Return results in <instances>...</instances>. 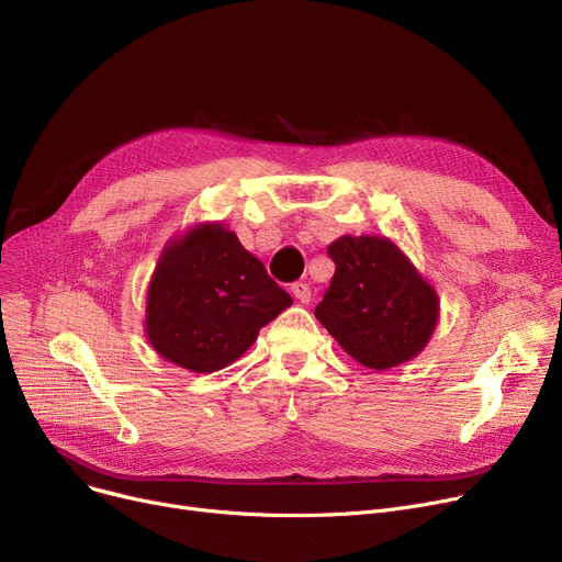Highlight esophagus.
<instances>
[{"mask_svg": "<svg viewBox=\"0 0 562 562\" xmlns=\"http://www.w3.org/2000/svg\"><path fill=\"white\" fill-rule=\"evenodd\" d=\"M291 296L296 299L301 305H310L312 301V289L305 282H293L291 284Z\"/></svg>", "mask_w": 562, "mask_h": 562, "instance_id": "obj_1", "label": "esophagus"}]
</instances>
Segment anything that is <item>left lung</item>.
<instances>
[{"label":"left lung","instance_id":"left-lung-1","mask_svg":"<svg viewBox=\"0 0 562 562\" xmlns=\"http://www.w3.org/2000/svg\"><path fill=\"white\" fill-rule=\"evenodd\" d=\"M328 255L335 276L314 310L321 326L367 369L417 358L439 318L437 291L417 266L387 236L344 234Z\"/></svg>","mask_w":562,"mask_h":562}]
</instances>
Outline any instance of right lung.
I'll use <instances>...</instances> for the list:
<instances>
[{
    "label": "right lung",
    "instance_id": "1",
    "mask_svg": "<svg viewBox=\"0 0 562 562\" xmlns=\"http://www.w3.org/2000/svg\"><path fill=\"white\" fill-rule=\"evenodd\" d=\"M289 305V293L232 229L198 223L159 255L147 284L145 337L164 360L212 373L239 360Z\"/></svg>",
    "mask_w": 562,
    "mask_h": 562
}]
</instances>
